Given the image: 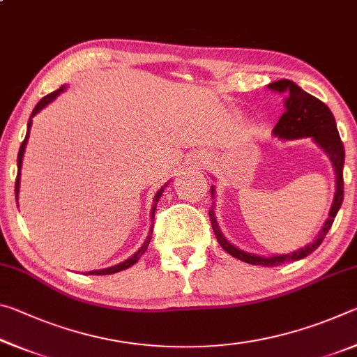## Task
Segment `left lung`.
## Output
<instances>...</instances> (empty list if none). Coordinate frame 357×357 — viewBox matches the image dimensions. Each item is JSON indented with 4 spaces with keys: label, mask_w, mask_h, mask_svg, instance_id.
I'll return each instance as SVG.
<instances>
[{
    "label": "left lung",
    "mask_w": 357,
    "mask_h": 357,
    "mask_svg": "<svg viewBox=\"0 0 357 357\" xmlns=\"http://www.w3.org/2000/svg\"><path fill=\"white\" fill-rule=\"evenodd\" d=\"M269 89L277 93H283L285 98V112L275 124L273 134L282 140H296V138H307L312 137L319 148H321L326 155L329 157L335 172V195L332 200V206L329 211L328 220L324 222L323 228L319 229L318 236L313 239V243L307 244L302 249L294 250L291 253H283V255H273V257H259L253 253H247L244 250L234 247L231 243H228L223 236L219 225H217L214 206L209 209V219L213 225L214 234L223 250L229 255L241 259V261L249 263L253 266H279L288 261H296V259L305 258L307 255L318 249L319 244L323 243L326 234L334 223L338 209L343 202V164H345V148L338 135L337 124L334 114L329 110V107L323 104L321 100L313 98L312 94L305 93L304 89L299 88L298 84L291 80H277L268 84ZM211 197L215 198L214 185L211 187ZM214 203V202H213Z\"/></svg>",
    "instance_id": "8db88e82"
}]
</instances>
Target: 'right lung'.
I'll list each match as a JSON object with an SVG mask.
<instances>
[{
  "label": "right lung",
  "mask_w": 357,
  "mask_h": 357,
  "mask_svg": "<svg viewBox=\"0 0 357 357\" xmlns=\"http://www.w3.org/2000/svg\"><path fill=\"white\" fill-rule=\"evenodd\" d=\"M63 91H66V84L64 86H61L59 89H56V91H53V93H50V94H47L45 98H42L39 102H38V105L34 107V110H33V113H31V116H29V121H28V129H26V137H25V140H23V143H22V146H20V149H19V155H17V168H19V170H17V179H15V200L19 202V189H20V170H22V160H23V154H25V148H26V143H28V138H29V129H31V124H33V116L36 113H39L42 108L44 107H47L48 104H50L52 100H55L59 94H61ZM164 187H167V185H164ZM164 187H162V189L155 193V197H154V204H153V209H151V215H153V219H154V211H155V206H157V203H159V198H160V195H162V192H164ZM153 228H154V223H153V227H151V229H149V234H148V238L144 239V243H143V245L140 247V249H138V252H135L134 255H132L130 258H128L126 259V261H123V263H119V264H116V266H112V268H107V269H99V271H89L88 274H91V275H107V274H114V273H119V271H124V269H128V268H130L132 264H135L138 259H140V257L143 255L144 252H146V249H148V245H149V243H151V238H153Z\"/></svg>",
  "instance_id": "add662e5"
}]
</instances>
